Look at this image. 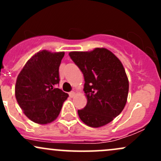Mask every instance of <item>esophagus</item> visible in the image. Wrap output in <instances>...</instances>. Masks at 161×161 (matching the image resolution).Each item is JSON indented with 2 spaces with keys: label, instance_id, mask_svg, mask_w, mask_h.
<instances>
[{
  "label": "esophagus",
  "instance_id": "esophagus-1",
  "mask_svg": "<svg viewBox=\"0 0 161 161\" xmlns=\"http://www.w3.org/2000/svg\"><path fill=\"white\" fill-rule=\"evenodd\" d=\"M75 96V92L74 91H71V92H69V97H71V98H72V97H74Z\"/></svg>",
  "mask_w": 161,
  "mask_h": 161
}]
</instances>
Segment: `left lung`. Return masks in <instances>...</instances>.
Returning a JSON list of instances; mask_svg holds the SVG:
<instances>
[{
	"mask_svg": "<svg viewBox=\"0 0 161 161\" xmlns=\"http://www.w3.org/2000/svg\"><path fill=\"white\" fill-rule=\"evenodd\" d=\"M69 54L85 79L87 103L78 110L79 118L92 128L108 124L123 111L129 94V79L121 61L106 48Z\"/></svg>",
	"mask_w": 161,
	"mask_h": 161,
	"instance_id": "obj_1",
	"label": "left lung"
}]
</instances>
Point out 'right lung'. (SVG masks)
I'll return each instance as SVG.
<instances>
[{
	"mask_svg": "<svg viewBox=\"0 0 161 161\" xmlns=\"http://www.w3.org/2000/svg\"><path fill=\"white\" fill-rule=\"evenodd\" d=\"M64 52L43 50L29 60L17 77L15 97L25 116L40 125L54 121L69 94L59 83V66Z\"/></svg>",
	"mask_w": 161,
	"mask_h": 161,
	"instance_id": "1",
	"label": "right lung"
}]
</instances>
